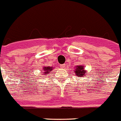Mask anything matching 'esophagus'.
Wrapping results in <instances>:
<instances>
[{
  "label": "esophagus",
  "instance_id": "esophagus-1",
  "mask_svg": "<svg viewBox=\"0 0 121 121\" xmlns=\"http://www.w3.org/2000/svg\"><path fill=\"white\" fill-rule=\"evenodd\" d=\"M60 67L61 68H63V69H65V68H66V65H65V64H63V65H61Z\"/></svg>",
  "mask_w": 121,
  "mask_h": 121
}]
</instances>
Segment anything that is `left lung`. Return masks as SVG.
Wrapping results in <instances>:
<instances>
[{"mask_svg":"<svg viewBox=\"0 0 121 121\" xmlns=\"http://www.w3.org/2000/svg\"><path fill=\"white\" fill-rule=\"evenodd\" d=\"M74 71H75V73H76V75L78 77H83V75L85 74V71L84 70L83 67H82V66H77L76 67L75 70H74Z\"/></svg>","mask_w":121,"mask_h":121,"instance_id":"obj_1","label":"left lung"}]
</instances>
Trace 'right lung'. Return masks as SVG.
Segmentation results:
<instances>
[{
    "label": "right lung",
    "instance_id": "obj_1",
    "mask_svg": "<svg viewBox=\"0 0 121 121\" xmlns=\"http://www.w3.org/2000/svg\"><path fill=\"white\" fill-rule=\"evenodd\" d=\"M52 68H51L50 67H45L44 68V73H46V75H47V73H49V71H50V70H52Z\"/></svg>",
    "mask_w": 121,
    "mask_h": 121
}]
</instances>
